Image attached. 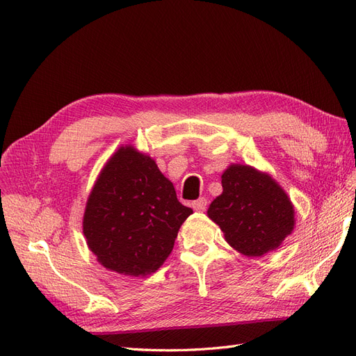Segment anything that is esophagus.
<instances>
[{
    "mask_svg": "<svg viewBox=\"0 0 356 356\" xmlns=\"http://www.w3.org/2000/svg\"><path fill=\"white\" fill-rule=\"evenodd\" d=\"M191 207H193V209H195L196 212H202V211L207 209V207H208V200L204 199V197H200V199H197V200L193 202V203H191Z\"/></svg>",
    "mask_w": 356,
    "mask_h": 356,
    "instance_id": "1",
    "label": "esophagus"
}]
</instances>
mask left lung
<instances>
[{
  "label": "left lung",
  "mask_w": 356,
  "mask_h": 356,
  "mask_svg": "<svg viewBox=\"0 0 356 356\" xmlns=\"http://www.w3.org/2000/svg\"><path fill=\"white\" fill-rule=\"evenodd\" d=\"M221 184L222 193L209 204L208 217L233 250L261 257L276 251L293 233L294 204L267 172L232 163L222 172Z\"/></svg>",
  "instance_id": "left-lung-1"
}]
</instances>
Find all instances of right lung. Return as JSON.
Instances as JSON below:
<instances>
[{
    "label": "right lung",
    "instance_id": "obj_1",
    "mask_svg": "<svg viewBox=\"0 0 356 356\" xmlns=\"http://www.w3.org/2000/svg\"><path fill=\"white\" fill-rule=\"evenodd\" d=\"M191 213L154 159L127 144L106 160L95 181L86 202L83 234L101 266L144 277L166 261Z\"/></svg>",
    "mask_w": 356,
    "mask_h": 356
}]
</instances>
